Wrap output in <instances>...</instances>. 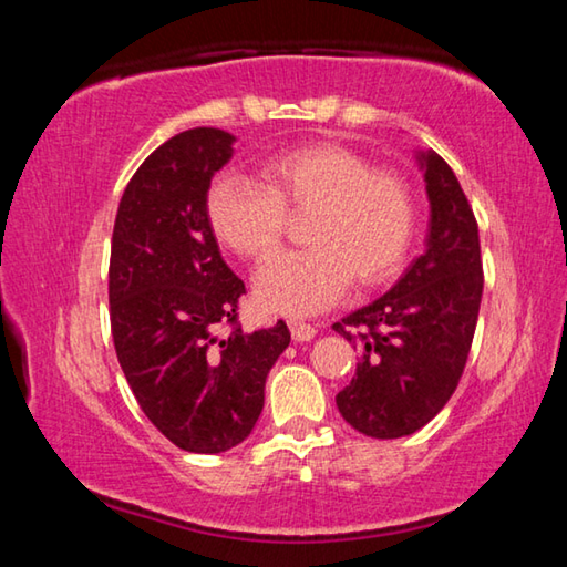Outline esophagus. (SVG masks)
Instances as JSON below:
<instances>
[{
    "label": "esophagus",
    "mask_w": 567,
    "mask_h": 567,
    "mask_svg": "<svg viewBox=\"0 0 567 567\" xmlns=\"http://www.w3.org/2000/svg\"><path fill=\"white\" fill-rule=\"evenodd\" d=\"M315 332L318 330H315L312 324L300 322V320H290V334L295 342H310L315 338Z\"/></svg>",
    "instance_id": "obj_1"
}]
</instances>
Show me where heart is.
Returning a JSON list of instances; mask_svg holds the SVG:
<instances>
[{"label":"heart","instance_id":"obj_1","mask_svg":"<svg viewBox=\"0 0 567 567\" xmlns=\"http://www.w3.org/2000/svg\"><path fill=\"white\" fill-rule=\"evenodd\" d=\"M260 185L243 175H219L207 189L205 215L213 235L252 265L280 252L287 217L307 215L300 252L257 277V300L287 315H310L332 305L352 285L388 282L405 262L415 233V195L395 169H372L340 145H305L257 167Z\"/></svg>","mask_w":567,"mask_h":567}]
</instances>
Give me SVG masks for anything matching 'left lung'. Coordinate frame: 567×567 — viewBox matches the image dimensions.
I'll list each match as a JSON object with an SVG mask.
<instances>
[{
    "label": "left lung",
    "mask_w": 567,
    "mask_h": 567,
    "mask_svg": "<svg viewBox=\"0 0 567 567\" xmlns=\"http://www.w3.org/2000/svg\"><path fill=\"white\" fill-rule=\"evenodd\" d=\"M417 159L430 199L427 249L390 292L332 324L360 352L358 372L334 398L338 410L378 440L417 433L445 408L463 378L483 300L473 207L437 152Z\"/></svg>",
    "instance_id": "obj_1"
}]
</instances>
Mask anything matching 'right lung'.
Listing matches in <instances>:
<instances>
[{"label":"right lung","instance_id":"add662e5","mask_svg":"<svg viewBox=\"0 0 567 567\" xmlns=\"http://www.w3.org/2000/svg\"><path fill=\"white\" fill-rule=\"evenodd\" d=\"M235 137L195 127L157 147L120 199L110 255V322L124 378L162 435L187 453H225L252 433L265 380L290 344L280 320L243 332L245 282L205 215Z\"/></svg>","mask_w":567,"mask_h":567}]
</instances>
